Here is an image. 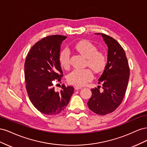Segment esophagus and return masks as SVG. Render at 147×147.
Here are the masks:
<instances>
[{
    "label": "esophagus",
    "mask_w": 147,
    "mask_h": 147,
    "mask_svg": "<svg viewBox=\"0 0 147 147\" xmlns=\"http://www.w3.org/2000/svg\"><path fill=\"white\" fill-rule=\"evenodd\" d=\"M82 86H75V90H78L80 89H82Z\"/></svg>",
    "instance_id": "34e87169"
}]
</instances>
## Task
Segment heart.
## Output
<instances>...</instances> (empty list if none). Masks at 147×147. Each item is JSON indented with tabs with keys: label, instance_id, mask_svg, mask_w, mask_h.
I'll return each mask as SVG.
<instances>
[{
	"label": "heart",
	"instance_id": "b5f03b06",
	"mask_svg": "<svg viewBox=\"0 0 147 147\" xmlns=\"http://www.w3.org/2000/svg\"><path fill=\"white\" fill-rule=\"evenodd\" d=\"M74 48L86 58V64L96 73L102 72L107 64V57L104 53L97 51V48L86 40L80 41L75 44ZM59 63L64 69H68L70 64V54L69 50H64L59 55ZM93 77L92 70L89 69H75L67 76L70 83L82 86L91 80Z\"/></svg>",
	"mask_w": 147,
	"mask_h": 147
}]
</instances>
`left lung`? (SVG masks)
<instances>
[{
	"label": "left lung",
	"mask_w": 147,
	"mask_h": 147,
	"mask_svg": "<svg viewBox=\"0 0 147 147\" xmlns=\"http://www.w3.org/2000/svg\"><path fill=\"white\" fill-rule=\"evenodd\" d=\"M101 35L108 47L107 64L98 80L100 86L91 89L92 96L88 102V107L93 112L105 115L111 113L121 104L125 95L129 78V67L123 47L109 35Z\"/></svg>",
	"instance_id": "left-lung-1"
}]
</instances>
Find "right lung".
<instances>
[{"label":"right lung","mask_w":147,"mask_h":147,"mask_svg":"<svg viewBox=\"0 0 147 147\" xmlns=\"http://www.w3.org/2000/svg\"><path fill=\"white\" fill-rule=\"evenodd\" d=\"M66 38L55 35L42 38L30 48L25 61L26 88L29 99L39 112L45 115L61 113L74 92L73 86L64 84L61 91H56L53 84L55 80L61 83L63 76L59 55L61 45Z\"/></svg>","instance_id":"add662e5"}]
</instances>
